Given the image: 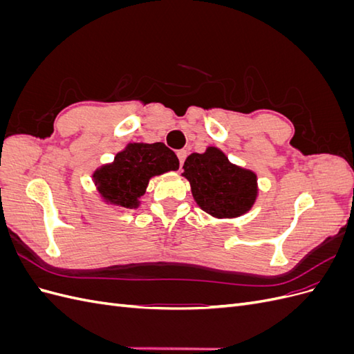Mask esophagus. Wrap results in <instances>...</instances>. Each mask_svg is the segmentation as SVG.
Wrapping results in <instances>:
<instances>
[{"label":"esophagus","mask_w":354,"mask_h":354,"mask_svg":"<svg viewBox=\"0 0 354 354\" xmlns=\"http://www.w3.org/2000/svg\"><path fill=\"white\" fill-rule=\"evenodd\" d=\"M186 156H187V152L185 151V149H181V151H178V152H177V158H178V160H180V167H183Z\"/></svg>","instance_id":"obj_1"}]
</instances>
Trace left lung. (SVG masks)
Wrapping results in <instances>:
<instances>
[{"label": "left lung", "instance_id": "left-lung-1", "mask_svg": "<svg viewBox=\"0 0 354 354\" xmlns=\"http://www.w3.org/2000/svg\"><path fill=\"white\" fill-rule=\"evenodd\" d=\"M183 169L198 207L216 218L243 216L259 195L254 171L232 164L218 147L189 155Z\"/></svg>", "mask_w": 354, "mask_h": 354}]
</instances>
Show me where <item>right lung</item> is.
I'll return each mask as SVG.
<instances>
[{
  "label": "right lung",
  "mask_w": 354,
  "mask_h": 354,
  "mask_svg": "<svg viewBox=\"0 0 354 354\" xmlns=\"http://www.w3.org/2000/svg\"><path fill=\"white\" fill-rule=\"evenodd\" d=\"M176 169L178 159L164 143H128L113 162L94 171L93 181L106 203L133 209L140 205L149 180Z\"/></svg>",
  "instance_id": "1"
}]
</instances>
